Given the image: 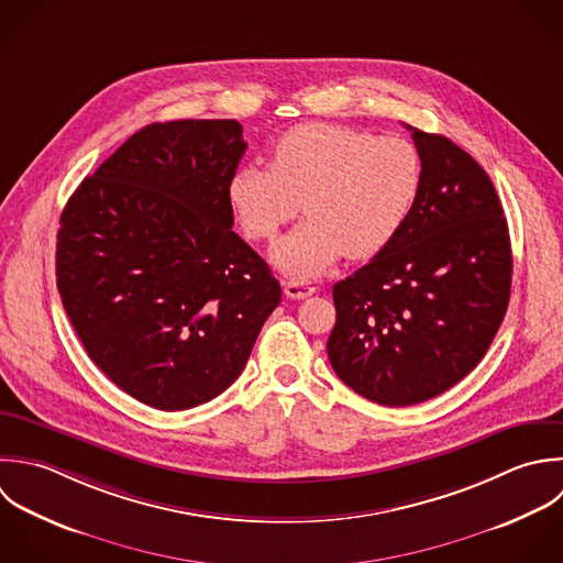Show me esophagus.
Listing matches in <instances>:
<instances>
[{
  "label": "esophagus",
  "instance_id": "34e87169",
  "mask_svg": "<svg viewBox=\"0 0 563 563\" xmlns=\"http://www.w3.org/2000/svg\"><path fill=\"white\" fill-rule=\"evenodd\" d=\"M283 287H285V296H287V298H294V300L309 298V296L316 291V287H313L309 280H298V278L285 280Z\"/></svg>",
  "mask_w": 563,
  "mask_h": 563
}]
</instances>
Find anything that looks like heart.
Wrapping results in <instances>:
<instances>
[{
  "label": "heart",
  "mask_w": 563,
  "mask_h": 563,
  "mask_svg": "<svg viewBox=\"0 0 563 563\" xmlns=\"http://www.w3.org/2000/svg\"><path fill=\"white\" fill-rule=\"evenodd\" d=\"M423 181L419 148L399 135L331 122L285 131L269 166L241 164L230 206L250 239L272 241L300 212L307 219L276 243L272 261L289 276H316L349 254L371 258L406 225Z\"/></svg>",
  "instance_id": "1"
}]
</instances>
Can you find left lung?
I'll use <instances>...</instances> for the list:
<instances>
[{
    "instance_id": "obj_1",
    "label": "left lung",
    "mask_w": 563,
    "mask_h": 563,
    "mask_svg": "<svg viewBox=\"0 0 563 563\" xmlns=\"http://www.w3.org/2000/svg\"><path fill=\"white\" fill-rule=\"evenodd\" d=\"M423 181L415 208L368 265L333 287L327 351L335 375L382 406L428 401L470 375L511 296V241L485 168L415 126Z\"/></svg>"
}]
</instances>
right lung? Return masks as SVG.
I'll list each match as a JSON object with an SVG mask.
<instances>
[{
    "label": "right lung",
    "mask_w": 563,
    "mask_h": 563,
    "mask_svg": "<svg viewBox=\"0 0 563 563\" xmlns=\"http://www.w3.org/2000/svg\"><path fill=\"white\" fill-rule=\"evenodd\" d=\"M236 120L153 122L67 199L56 287L89 360L126 395L188 410L245 368L280 302L267 263L232 230Z\"/></svg>",
    "instance_id": "1"
}]
</instances>
